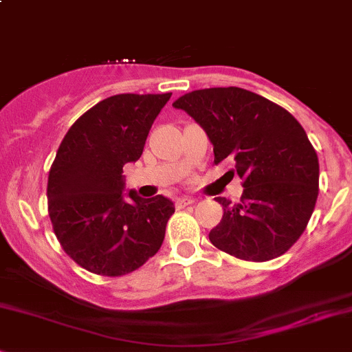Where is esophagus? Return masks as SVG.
<instances>
[{"instance_id": "1", "label": "esophagus", "mask_w": 352, "mask_h": 352, "mask_svg": "<svg viewBox=\"0 0 352 352\" xmlns=\"http://www.w3.org/2000/svg\"><path fill=\"white\" fill-rule=\"evenodd\" d=\"M195 201L197 200L191 197H181L176 200V208H184V206H188V205H193Z\"/></svg>"}]
</instances>
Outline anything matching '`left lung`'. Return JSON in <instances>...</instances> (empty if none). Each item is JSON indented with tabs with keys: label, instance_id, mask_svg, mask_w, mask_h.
I'll return each instance as SVG.
<instances>
[{
	"label": "left lung",
	"instance_id": "1",
	"mask_svg": "<svg viewBox=\"0 0 352 352\" xmlns=\"http://www.w3.org/2000/svg\"><path fill=\"white\" fill-rule=\"evenodd\" d=\"M206 132L215 164L230 159L244 193L232 205L219 197L223 217L210 242L244 261L285 254L307 229L318 197V157L303 126L266 98L235 88L197 89L173 103Z\"/></svg>",
	"mask_w": 352,
	"mask_h": 352
}]
</instances>
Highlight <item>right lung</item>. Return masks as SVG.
Instances as JSON below:
<instances>
[{
    "mask_svg": "<svg viewBox=\"0 0 352 352\" xmlns=\"http://www.w3.org/2000/svg\"><path fill=\"white\" fill-rule=\"evenodd\" d=\"M164 95H115L82 113L60 142L47 198L54 234L74 263L100 276L139 270L161 248L169 198L125 193L123 166L142 155Z\"/></svg>",
    "mask_w": 352,
    "mask_h": 352,
    "instance_id": "1",
    "label": "right lung"
}]
</instances>
